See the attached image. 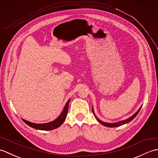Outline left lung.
Returning a JSON list of instances; mask_svg holds the SVG:
<instances>
[{
    "label": "left lung",
    "instance_id": "obj_1",
    "mask_svg": "<svg viewBox=\"0 0 158 158\" xmlns=\"http://www.w3.org/2000/svg\"><path fill=\"white\" fill-rule=\"evenodd\" d=\"M140 109H141V107H140V108L138 110V111H137L135 114H134V115L132 116V117H130V118H128V119H126V120H123V121H121V122H117V123H105V122H102L101 120H100V119H98V118H97L96 117V119H97V120L98 121V122L100 123H102V125H104V126H106V127H117V126H122V125H123V124H125V123H128V122H131V121H132L133 119H135V117L137 115V114H138L139 113V111H140ZM92 112H93V113L94 114V110H93V109H92Z\"/></svg>",
    "mask_w": 158,
    "mask_h": 158
}]
</instances>
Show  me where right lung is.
<instances>
[{"label":"right lung","mask_w":158,"mask_h":158,"mask_svg":"<svg viewBox=\"0 0 158 158\" xmlns=\"http://www.w3.org/2000/svg\"><path fill=\"white\" fill-rule=\"evenodd\" d=\"M69 102H70V100H69L68 102H66V105L64 106V109L62 113L60 114V115L56 119L53 121L52 122L45 123H34L28 122V121H26L25 119H22V120L26 124H27V125L33 127V128L35 129L41 130H52L53 129H56L57 127H58L59 126H61L62 123L64 122V121L65 120L67 113H68Z\"/></svg>","instance_id":"right-lung-1"}]
</instances>
